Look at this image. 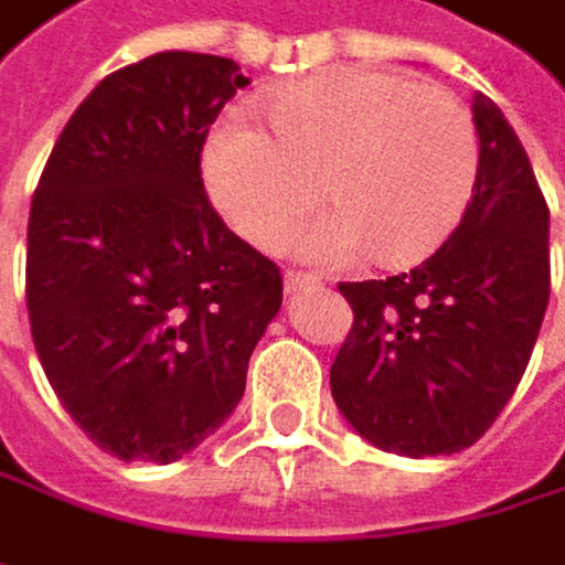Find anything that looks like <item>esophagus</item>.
Segmentation results:
<instances>
[{"mask_svg": "<svg viewBox=\"0 0 565 565\" xmlns=\"http://www.w3.org/2000/svg\"><path fill=\"white\" fill-rule=\"evenodd\" d=\"M320 284H323L320 275L294 271V268H287V271H284V287H287V290H313V287H320Z\"/></svg>", "mask_w": 565, "mask_h": 565, "instance_id": "1", "label": "esophagus"}]
</instances>
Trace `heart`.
<instances>
[{
  "instance_id": "obj_1",
  "label": "heart",
  "mask_w": 565,
  "mask_h": 565,
  "mask_svg": "<svg viewBox=\"0 0 565 565\" xmlns=\"http://www.w3.org/2000/svg\"><path fill=\"white\" fill-rule=\"evenodd\" d=\"M265 113L271 135L226 116L203 151L213 200L255 245H278L320 193L333 210L294 232L290 248L323 262L369 248L387 268L414 265L466 220L482 145L452 93L333 71L275 89Z\"/></svg>"
}]
</instances>
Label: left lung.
<instances>
[{
  "instance_id": "1",
  "label": "left lung",
  "mask_w": 565,
  "mask_h": 565,
  "mask_svg": "<svg viewBox=\"0 0 565 565\" xmlns=\"http://www.w3.org/2000/svg\"><path fill=\"white\" fill-rule=\"evenodd\" d=\"M482 145L466 220L434 255L385 281L339 284L352 330L335 407L397 456H449L498 420L531 362L550 300V210L504 113L476 93Z\"/></svg>"
}]
</instances>
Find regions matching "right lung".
<instances>
[{"label":"right lung","mask_w":565,"mask_h":565,"mask_svg":"<svg viewBox=\"0 0 565 565\" xmlns=\"http://www.w3.org/2000/svg\"><path fill=\"white\" fill-rule=\"evenodd\" d=\"M248 86L164 51L103 79L64 126L28 216L25 300L64 411L122 462H174L245 394L281 268L213 210L200 154Z\"/></svg>","instance_id":"1"}]
</instances>
